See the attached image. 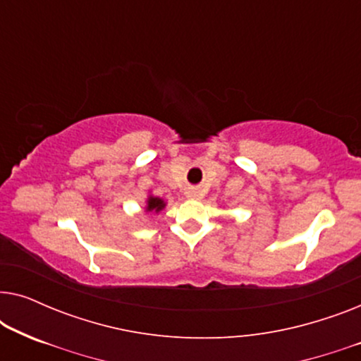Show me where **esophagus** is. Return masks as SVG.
<instances>
[{
    "label": "esophagus",
    "instance_id": "obj_1",
    "mask_svg": "<svg viewBox=\"0 0 361 361\" xmlns=\"http://www.w3.org/2000/svg\"><path fill=\"white\" fill-rule=\"evenodd\" d=\"M190 197H192V195H190Z\"/></svg>",
    "mask_w": 361,
    "mask_h": 361
}]
</instances>
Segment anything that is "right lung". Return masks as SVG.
Masks as SVG:
<instances>
[{
  "mask_svg": "<svg viewBox=\"0 0 361 361\" xmlns=\"http://www.w3.org/2000/svg\"><path fill=\"white\" fill-rule=\"evenodd\" d=\"M162 209H164V202L157 199V197H149V200H147V212H159Z\"/></svg>",
  "mask_w": 361,
  "mask_h": 361,
  "instance_id": "obj_1",
  "label": "right lung"
}]
</instances>
